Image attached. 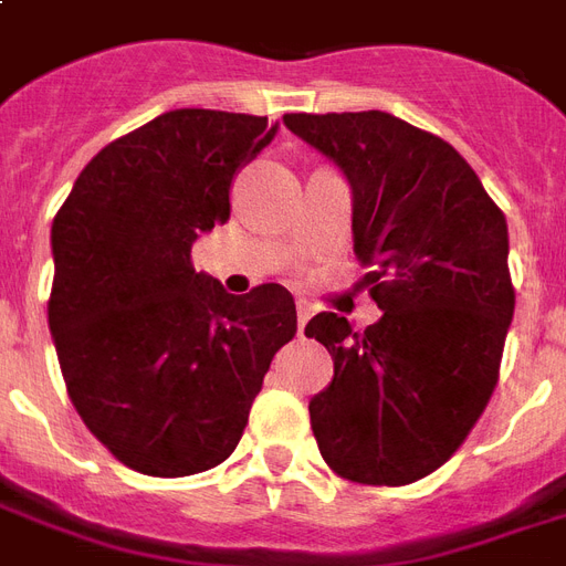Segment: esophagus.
I'll return each instance as SVG.
<instances>
[{"label":"esophagus","instance_id":"obj_1","mask_svg":"<svg viewBox=\"0 0 566 566\" xmlns=\"http://www.w3.org/2000/svg\"><path fill=\"white\" fill-rule=\"evenodd\" d=\"M308 317H312V305L305 303V300H296V326H300V333L308 324Z\"/></svg>","mask_w":566,"mask_h":566}]
</instances>
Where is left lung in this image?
Wrapping results in <instances>:
<instances>
[{
    "label": "left lung",
    "mask_w": 566,
    "mask_h": 566,
    "mask_svg": "<svg viewBox=\"0 0 566 566\" xmlns=\"http://www.w3.org/2000/svg\"><path fill=\"white\" fill-rule=\"evenodd\" d=\"M284 125L345 174L354 251L384 312L363 333L336 312L305 326L333 357L308 401L317 450L345 480L408 485L462 447L497 384L516 305L504 212L453 146L392 113Z\"/></svg>",
    "instance_id": "8db88e82"
}]
</instances>
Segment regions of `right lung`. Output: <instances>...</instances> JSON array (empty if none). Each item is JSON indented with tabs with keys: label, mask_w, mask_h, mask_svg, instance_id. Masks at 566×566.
Listing matches in <instances>:
<instances>
[{
	"label": "right lung",
	"mask_w": 566,
	"mask_h": 566,
	"mask_svg": "<svg viewBox=\"0 0 566 566\" xmlns=\"http://www.w3.org/2000/svg\"><path fill=\"white\" fill-rule=\"evenodd\" d=\"M275 137L266 116L170 111L83 167L53 219L48 324L74 408L116 459L188 476L228 459L294 296H245L191 266L200 233L230 219V186Z\"/></svg>",
	"instance_id": "add662e5"
}]
</instances>
